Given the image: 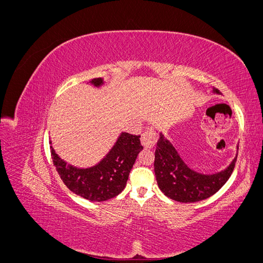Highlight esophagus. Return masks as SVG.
Listing matches in <instances>:
<instances>
[{
  "label": "esophagus",
  "mask_w": 263,
  "mask_h": 263,
  "mask_svg": "<svg viewBox=\"0 0 263 263\" xmlns=\"http://www.w3.org/2000/svg\"><path fill=\"white\" fill-rule=\"evenodd\" d=\"M157 142V134L154 128H149L145 130L141 135V144L145 148H153Z\"/></svg>",
  "instance_id": "34e87169"
}]
</instances>
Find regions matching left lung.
I'll use <instances>...</instances> for the list:
<instances>
[{
	"mask_svg": "<svg viewBox=\"0 0 263 263\" xmlns=\"http://www.w3.org/2000/svg\"><path fill=\"white\" fill-rule=\"evenodd\" d=\"M213 92L220 94L215 87ZM236 160L237 156L225 170L218 173L201 174L190 169L171 142L160 134L154 163L158 186L165 196L177 202L194 203L205 200L227 182L234 171Z\"/></svg>",
	"mask_w": 263,
	"mask_h": 263,
	"instance_id": "left-lung-1",
	"label": "left lung"
}]
</instances>
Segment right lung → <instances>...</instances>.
Instances as JSON below:
<instances>
[{
  "mask_svg": "<svg viewBox=\"0 0 263 263\" xmlns=\"http://www.w3.org/2000/svg\"><path fill=\"white\" fill-rule=\"evenodd\" d=\"M91 83L100 86L103 80L95 78ZM139 138V135L122 133L109 153L97 165L86 169L68 164L50 146L52 162L62 182L71 192L92 202L106 201L125 189L133 165L144 148Z\"/></svg>",
  "mask_w": 263,
  "mask_h": 263,
  "instance_id": "add662e5",
  "label": "right lung"
}]
</instances>
